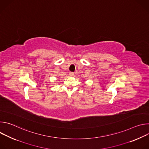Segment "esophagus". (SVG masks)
Returning <instances> with one entry per match:
<instances>
[{"instance_id": "obj_1", "label": "esophagus", "mask_w": 149, "mask_h": 149, "mask_svg": "<svg viewBox=\"0 0 149 149\" xmlns=\"http://www.w3.org/2000/svg\"><path fill=\"white\" fill-rule=\"evenodd\" d=\"M74 72H70V75L71 77L74 76Z\"/></svg>"}]
</instances>
